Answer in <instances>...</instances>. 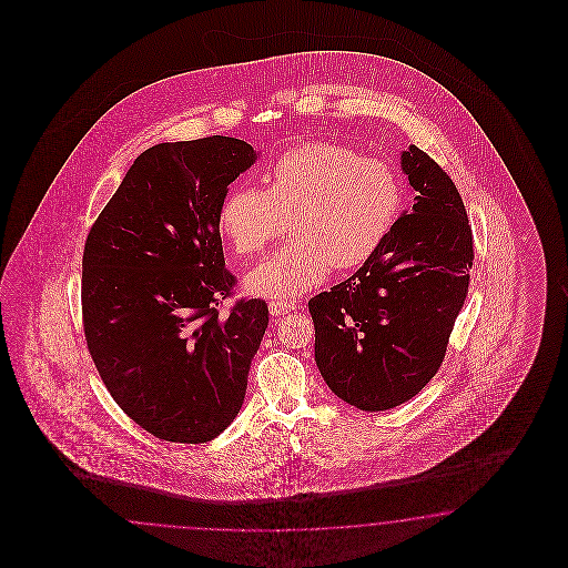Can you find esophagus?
I'll return each instance as SVG.
<instances>
[{"mask_svg":"<svg viewBox=\"0 0 568 568\" xmlns=\"http://www.w3.org/2000/svg\"><path fill=\"white\" fill-rule=\"evenodd\" d=\"M295 308H297V306H295V302H285V300H273V302L268 304V310H271V314H273V316L290 314V312Z\"/></svg>","mask_w":568,"mask_h":568,"instance_id":"1","label":"esophagus"}]
</instances>
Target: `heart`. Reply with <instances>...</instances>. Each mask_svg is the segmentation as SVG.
<instances>
[{
  "label": "heart",
  "instance_id": "heart-1",
  "mask_svg": "<svg viewBox=\"0 0 568 568\" xmlns=\"http://www.w3.org/2000/svg\"><path fill=\"white\" fill-rule=\"evenodd\" d=\"M266 190L235 183L219 226L241 258L260 256L287 231L295 240L247 276L262 297L293 300L337 271L361 268L381 250L402 212V181L383 160L327 141L300 143L264 174Z\"/></svg>",
  "mask_w": 568,
  "mask_h": 568
}]
</instances>
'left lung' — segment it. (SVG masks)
<instances>
[{"label":"left lung","mask_w":568,"mask_h":568,"mask_svg":"<svg viewBox=\"0 0 568 568\" xmlns=\"http://www.w3.org/2000/svg\"><path fill=\"white\" fill-rule=\"evenodd\" d=\"M413 210L356 275L308 302L314 361L331 392L364 413L413 399L437 375L465 306L473 231L447 172L410 145Z\"/></svg>","instance_id":"8db88e82"}]
</instances>
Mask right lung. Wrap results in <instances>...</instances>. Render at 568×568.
I'll use <instances>...</instances> for the list:
<instances>
[{"instance_id":"add662e5","label":"right lung","mask_w":568,"mask_h":568,"mask_svg":"<svg viewBox=\"0 0 568 568\" xmlns=\"http://www.w3.org/2000/svg\"><path fill=\"white\" fill-rule=\"evenodd\" d=\"M256 162L235 138L158 143L133 162L91 226L81 306L110 396L164 442L204 444L240 414L268 327L264 300L233 297L219 207Z\"/></svg>"}]
</instances>
